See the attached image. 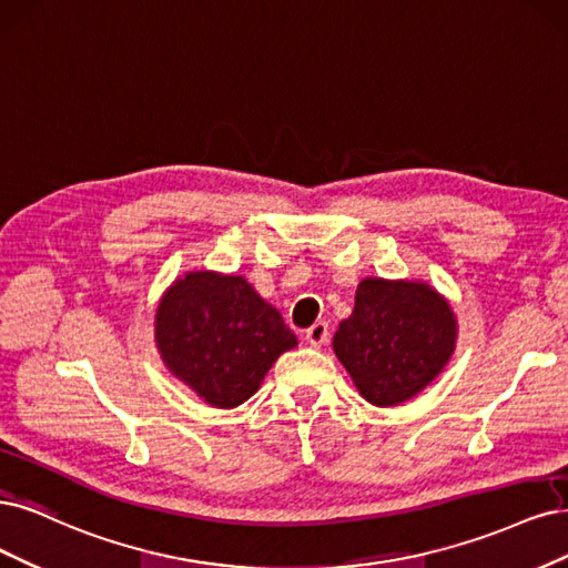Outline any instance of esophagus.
<instances>
[{"mask_svg":"<svg viewBox=\"0 0 568 568\" xmlns=\"http://www.w3.org/2000/svg\"><path fill=\"white\" fill-rule=\"evenodd\" d=\"M327 335H331V331H327V323L318 321L306 331V342L311 346H323L327 342Z\"/></svg>","mask_w":568,"mask_h":568,"instance_id":"34e87169","label":"esophagus"}]
</instances>
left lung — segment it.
<instances>
[{"label":"left lung","instance_id":"obj_1","mask_svg":"<svg viewBox=\"0 0 568 568\" xmlns=\"http://www.w3.org/2000/svg\"><path fill=\"white\" fill-rule=\"evenodd\" d=\"M457 344L450 302L427 281L368 276L333 349L358 394L377 408L406 404L444 373Z\"/></svg>","mask_w":568,"mask_h":568}]
</instances>
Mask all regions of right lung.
Returning a JSON list of instances; mask_svg holds the SVG:
<instances>
[{
	"label": "right lung",
	"instance_id": "add662e5",
	"mask_svg": "<svg viewBox=\"0 0 568 568\" xmlns=\"http://www.w3.org/2000/svg\"><path fill=\"white\" fill-rule=\"evenodd\" d=\"M155 349L179 382L212 408L231 410L257 394L271 365L297 337L243 276L186 271L162 292Z\"/></svg>",
	"mask_w": 568,
	"mask_h": 568
}]
</instances>
